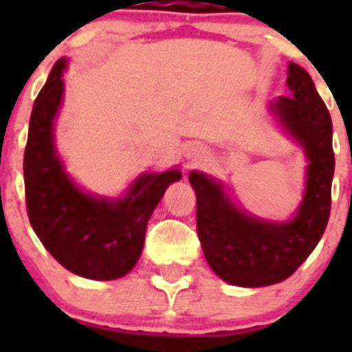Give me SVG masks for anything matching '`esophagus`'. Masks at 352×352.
Instances as JSON below:
<instances>
[{"mask_svg": "<svg viewBox=\"0 0 352 352\" xmlns=\"http://www.w3.org/2000/svg\"><path fill=\"white\" fill-rule=\"evenodd\" d=\"M204 155H206V149H204L203 146H190V148H188V153H186V157L190 158L192 162H197V160H201V158H204Z\"/></svg>", "mask_w": 352, "mask_h": 352, "instance_id": "esophagus-1", "label": "esophagus"}]
</instances>
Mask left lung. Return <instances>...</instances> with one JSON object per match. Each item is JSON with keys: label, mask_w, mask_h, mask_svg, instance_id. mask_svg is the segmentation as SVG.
Wrapping results in <instances>:
<instances>
[{"label": "left lung", "mask_w": 352, "mask_h": 352, "mask_svg": "<svg viewBox=\"0 0 352 352\" xmlns=\"http://www.w3.org/2000/svg\"><path fill=\"white\" fill-rule=\"evenodd\" d=\"M291 96H280L273 111L285 129L305 146L309 157L307 190L291 222L252 219L223 197L222 186L201 173L190 174L197 195V236L204 257L222 280L261 287L285 280L319 243L331 210L335 153L331 116L309 72L289 65Z\"/></svg>", "instance_id": "8db88e82"}]
</instances>
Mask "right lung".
<instances>
[{
    "mask_svg": "<svg viewBox=\"0 0 352 352\" xmlns=\"http://www.w3.org/2000/svg\"><path fill=\"white\" fill-rule=\"evenodd\" d=\"M65 60H58L31 111L24 149V190L30 223L42 245L68 272L113 280L135 266L148 220L182 173L146 174L125 199L86 195L68 179L54 153L52 121L63 98Z\"/></svg>",
    "mask_w": 352,
    "mask_h": 352,
    "instance_id": "1",
    "label": "right lung"
}]
</instances>
